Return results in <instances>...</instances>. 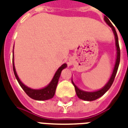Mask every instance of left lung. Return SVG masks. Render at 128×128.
Instances as JSON below:
<instances>
[{"mask_svg": "<svg viewBox=\"0 0 128 128\" xmlns=\"http://www.w3.org/2000/svg\"><path fill=\"white\" fill-rule=\"evenodd\" d=\"M104 20L111 27L112 30L114 31V34L115 35V39H116V48H117V58H116V64L114 66V69L113 73L112 74V76L110 79L109 82H108L107 84H106V86L103 88H102L101 90H100L98 91L94 92H87L82 91L81 90L76 87V86L74 84V82H72V84L74 86L75 88V90H76V95L78 96V97L81 100H84L86 101H93L99 98L100 97H101L102 96H103L106 92L110 89V88L111 87V86L112 85L114 82V80L115 79L116 75L117 73L118 69V66H119L120 60V49L119 46V42H118V34L116 29L114 28L112 24L110 22V21L109 20V19L104 16Z\"/></svg>", "mask_w": 128, "mask_h": 128, "instance_id": "left-lung-1", "label": "left lung"}]
</instances>
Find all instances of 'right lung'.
<instances>
[{
	"label": "right lung",
	"instance_id": "obj_1",
	"mask_svg": "<svg viewBox=\"0 0 128 128\" xmlns=\"http://www.w3.org/2000/svg\"><path fill=\"white\" fill-rule=\"evenodd\" d=\"M14 60V58H12V60ZM12 66L14 74L15 77L16 78L17 81H18L21 88L24 90V91L26 92L27 95L30 98L34 100H46L52 98L54 94H55L56 86H57V84H58V80H59V78H60L61 72H62V70L64 68H66L67 65H66V64H62V66H60V68L58 69V70L56 71L54 78L52 80V81L50 82V84H48L46 87L41 90L31 89L30 88H28L27 86L24 85L20 82V79H19L18 76H17L16 72V70H15L14 65V62H12Z\"/></svg>",
	"mask_w": 128,
	"mask_h": 128
}]
</instances>
